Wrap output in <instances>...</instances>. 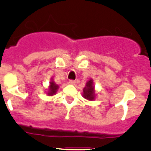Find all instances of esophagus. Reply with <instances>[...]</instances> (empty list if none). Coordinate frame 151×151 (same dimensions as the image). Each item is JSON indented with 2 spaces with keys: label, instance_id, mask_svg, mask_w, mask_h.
Masks as SVG:
<instances>
[{
  "label": "esophagus",
  "instance_id": "34e87169",
  "mask_svg": "<svg viewBox=\"0 0 151 151\" xmlns=\"http://www.w3.org/2000/svg\"><path fill=\"white\" fill-rule=\"evenodd\" d=\"M68 83H69V84H71V85H75V83H76V81H74V80H69V82H68Z\"/></svg>",
  "mask_w": 151,
  "mask_h": 151
}]
</instances>
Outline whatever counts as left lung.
<instances>
[{
    "label": "left lung",
    "instance_id": "left-lung-1",
    "mask_svg": "<svg viewBox=\"0 0 151 151\" xmlns=\"http://www.w3.org/2000/svg\"><path fill=\"white\" fill-rule=\"evenodd\" d=\"M83 96L88 101H93L96 99V91L93 79H90L83 88Z\"/></svg>",
    "mask_w": 151,
    "mask_h": 151
}]
</instances>
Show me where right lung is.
Segmentation results:
<instances>
[{"instance_id":"right-lung-1","label":"right lung","mask_w":151,"mask_h":151,"mask_svg":"<svg viewBox=\"0 0 151 151\" xmlns=\"http://www.w3.org/2000/svg\"><path fill=\"white\" fill-rule=\"evenodd\" d=\"M48 88H49V89H48V91H47V94L48 96H51L55 95L56 93H57V91H58V88H59V85L56 84V83H55L54 80L52 78L51 80H50V85H49Z\"/></svg>"}]
</instances>
